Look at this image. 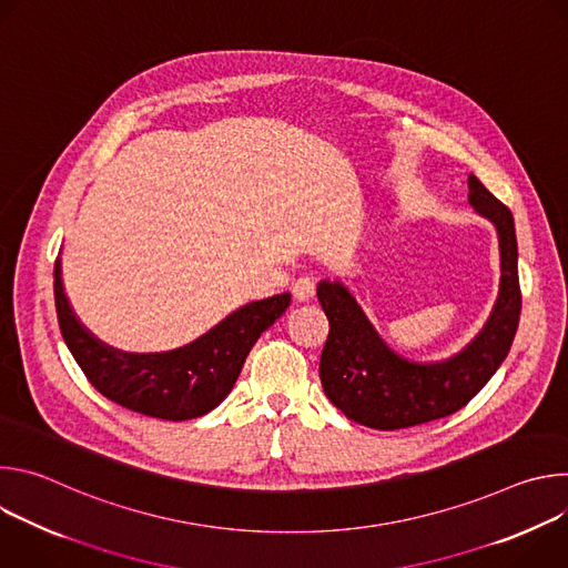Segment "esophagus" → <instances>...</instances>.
Returning a JSON list of instances; mask_svg holds the SVG:
<instances>
[{"mask_svg": "<svg viewBox=\"0 0 568 568\" xmlns=\"http://www.w3.org/2000/svg\"><path fill=\"white\" fill-rule=\"evenodd\" d=\"M292 294H294V298H296L298 303L312 301L314 294H316V283H314V278H310V276L298 278V281L292 285Z\"/></svg>", "mask_w": 568, "mask_h": 568, "instance_id": "esophagus-1", "label": "esophagus"}]
</instances>
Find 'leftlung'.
<instances>
[{
    "label": "left lung",
    "mask_w": 568,
    "mask_h": 568,
    "mask_svg": "<svg viewBox=\"0 0 568 568\" xmlns=\"http://www.w3.org/2000/svg\"><path fill=\"white\" fill-rule=\"evenodd\" d=\"M469 204L499 231L501 290L476 339L458 355L423 364L390 351L342 283L316 290L331 333L318 377L328 399L346 418L382 432L407 429L456 414L488 384L506 359L521 314L517 235L510 209L469 175Z\"/></svg>",
    "instance_id": "8db88e82"
}]
</instances>
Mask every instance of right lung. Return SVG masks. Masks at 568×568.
<instances>
[{
	"label": "right lung",
	"mask_w": 568,
	"mask_h": 568,
	"mask_svg": "<svg viewBox=\"0 0 568 568\" xmlns=\"http://www.w3.org/2000/svg\"><path fill=\"white\" fill-rule=\"evenodd\" d=\"M60 333L92 386L121 407L148 418L191 420L209 414L231 393L252 346L287 310L290 294L250 303L229 314L197 342L161 355H125L99 344L75 321L53 267Z\"/></svg>",
	"instance_id": "right-lung-1"
}]
</instances>
